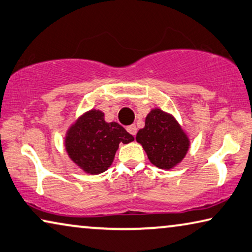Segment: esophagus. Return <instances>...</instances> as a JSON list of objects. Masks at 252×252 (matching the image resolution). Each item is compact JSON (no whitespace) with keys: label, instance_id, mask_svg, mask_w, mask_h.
Instances as JSON below:
<instances>
[{"label":"esophagus","instance_id":"esophagus-1","mask_svg":"<svg viewBox=\"0 0 252 252\" xmlns=\"http://www.w3.org/2000/svg\"><path fill=\"white\" fill-rule=\"evenodd\" d=\"M126 131L130 134L135 135V134H137V126H135V125H131L129 126H126Z\"/></svg>","mask_w":252,"mask_h":252}]
</instances>
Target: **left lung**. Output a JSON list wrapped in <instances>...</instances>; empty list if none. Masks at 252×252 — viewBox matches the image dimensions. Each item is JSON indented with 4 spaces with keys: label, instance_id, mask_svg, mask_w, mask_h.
I'll list each match as a JSON object with an SVG mask.
<instances>
[{
    "label": "left lung",
    "instance_id": "left-lung-1",
    "mask_svg": "<svg viewBox=\"0 0 252 252\" xmlns=\"http://www.w3.org/2000/svg\"><path fill=\"white\" fill-rule=\"evenodd\" d=\"M135 140L142 146L150 162L160 169H173L183 161L190 147L189 134L173 114L155 107L147 114L145 127Z\"/></svg>",
    "mask_w": 252,
    "mask_h": 252
}]
</instances>
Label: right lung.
<instances>
[{
	"label": "right lung",
	"instance_id": "obj_1",
	"mask_svg": "<svg viewBox=\"0 0 252 252\" xmlns=\"http://www.w3.org/2000/svg\"><path fill=\"white\" fill-rule=\"evenodd\" d=\"M134 138L117 122H106L101 110L79 115L66 131L63 146L71 161L90 175L104 173L112 165L120 143Z\"/></svg>",
	"mask_w": 252,
	"mask_h": 252
}]
</instances>
